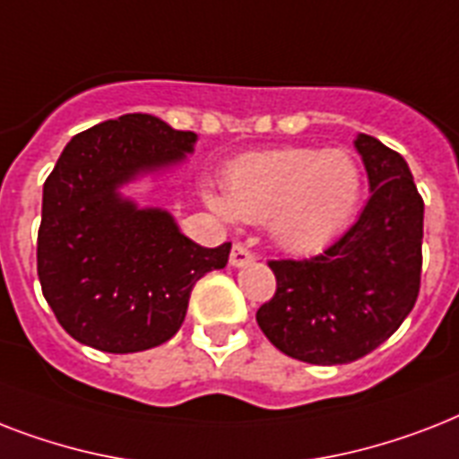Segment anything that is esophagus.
<instances>
[{
    "label": "esophagus",
    "mask_w": 459,
    "mask_h": 459,
    "mask_svg": "<svg viewBox=\"0 0 459 459\" xmlns=\"http://www.w3.org/2000/svg\"><path fill=\"white\" fill-rule=\"evenodd\" d=\"M252 259H255V255L243 243H236L230 247V266H245L250 264Z\"/></svg>",
    "instance_id": "34e87169"
}]
</instances>
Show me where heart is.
Instances as JSON below:
<instances>
[{
	"mask_svg": "<svg viewBox=\"0 0 459 459\" xmlns=\"http://www.w3.org/2000/svg\"><path fill=\"white\" fill-rule=\"evenodd\" d=\"M362 169L348 150L281 147L245 154L226 171V193L209 190L219 214L266 221L276 243L314 252L331 243L362 200Z\"/></svg>",
	"mask_w": 459,
	"mask_h": 459,
	"instance_id": "1",
	"label": "heart"
}]
</instances>
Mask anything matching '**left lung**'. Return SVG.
I'll list each match as a JSON object with an SVG mask.
<instances>
[{
	"mask_svg": "<svg viewBox=\"0 0 459 459\" xmlns=\"http://www.w3.org/2000/svg\"><path fill=\"white\" fill-rule=\"evenodd\" d=\"M355 147L374 190L359 219L321 255L269 262L276 293L257 309V324L300 362L348 364L369 355L420 295L424 200L410 166L364 133Z\"/></svg>",
	"mask_w": 459,
	"mask_h": 459,
	"instance_id": "left-lung-1",
	"label": "left lung"
}]
</instances>
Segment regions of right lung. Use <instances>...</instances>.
<instances>
[{
    "label": "right lung",
    "mask_w": 459,
    "mask_h": 459,
    "mask_svg": "<svg viewBox=\"0 0 459 459\" xmlns=\"http://www.w3.org/2000/svg\"><path fill=\"white\" fill-rule=\"evenodd\" d=\"M197 135L152 114L78 133L42 190L38 276L64 331L102 352H140L176 335L190 290L229 262L230 243L202 247L169 212L138 209L118 186L193 152Z\"/></svg>",
    "instance_id": "obj_1"
}]
</instances>
